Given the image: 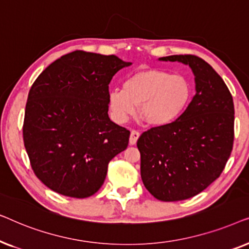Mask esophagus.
I'll return each instance as SVG.
<instances>
[{
  "instance_id": "1",
  "label": "esophagus",
  "mask_w": 249,
  "mask_h": 249,
  "mask_svg": "<svg viewBox=\"0 0 249 249\" xmlns=\"http://www.w3.org/2000/svg\"><path fill=\"white\" fill-rule=\"evenodd\" d=\"M139 138V132L137 130H131L130 138H129V144L135 145Z\"/></svg>"
}]
</instances>
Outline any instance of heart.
I'll return each mask as SVG.
<instances>
[{"label":"heart","instance_id":"heart-1","mask_svg":"<svg viewBox=\"0 0 249 249\" xmlns=\"http://www.w3.org/2000/svg\"><path fill=\"white\" fill-rule=\"evenodd\" d=\"M190 97L192 85L186 77L159 69L134 72L124 79V89L113 88L107 95L115 120L127 121L139 107L141 120L153 127H163L179 119Z\"/></svg>","mask_w":249,"mask_h":249}]
</instances>
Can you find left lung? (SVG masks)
Masks as SVG:
<instances>
[{
    "instance_id": "1",
    "label": "left lung",
    "mask_w": 249,
    "mask_h": 249,
    "mask_svg": "<svg viewBox=\"0 0 249 249\" xmlns=\"http://www.w3.org/2000/svg\"><path fill=\"white\" fill-rule=\"evenodd\" d=\"M195 76L196 94L181 117L142 132L137 142L141 176L155 198L177 202L207 188L219 178L232 151L234 107L227 85L198 56L170 55Z\"/></svg>"
}]
</instances>
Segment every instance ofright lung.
Listing matches in <instances>:
<instances>
[{
    "mask_svg": "<svg viewBox=\"0 0 249 249\" xmlns=\"http://www.w3.org/2000/svg\"><path fill=\"white\" fill-rule=\"evenodd\" d=\"M131 66L115 55L74 51L51 63L28 94L23 142L37 178L73 198L94 195L130 131L108 118V84Z\"/></svg>",
    "mask_w": 249,
    "mask_h": 249,
    "instance_id": "right-lung-1",
    "label": "right lung"
}]
</instances>
